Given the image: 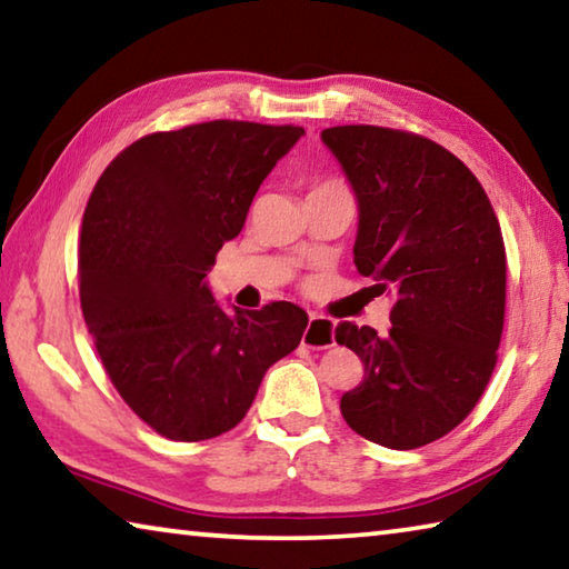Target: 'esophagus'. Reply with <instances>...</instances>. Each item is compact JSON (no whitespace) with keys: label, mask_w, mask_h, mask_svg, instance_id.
Masks as SVG:
<instances>
[{"label":"esophagus","mask_w":569,"mask_h":569,"mask_svg":"<svg viewBox=\"0 0 569 569\" xmlns=\"http://www.w3.org/2000/svg\"><path fill=\"white\" fill-rule=\"evenodd\" d=\"M333 329H336L333 321L311 313L308 316V326L301 341L303 346H308V349H329V346H333Z\"/></svg>","instance_id":"34e87169"}]
</instances>
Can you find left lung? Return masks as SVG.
Returning <instances> with one entry per match:
<instances>
[{"label":"left lung","instance_id":"1","mask_svg":"<svg viewBox=\"0 0 569 569\" xmlns=\"http://www.w3.org/2000/svg\"><path fill=\"white\" fill-rule=\"evenodd\" d=\"M321 140L359 203L353 263L393 296L383 336L336 326V341L363 361L341 413L373 445L417 449L455 429L495 371L502 230L479 180L437 142L373 124L329 128Z\"/></svg>","mask_w":569,"mask_h":569}]
</instances>
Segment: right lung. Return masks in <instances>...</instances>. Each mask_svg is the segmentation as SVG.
Here are the masks:
<instances>
[{"instance_id": "right-lung-1", "label": "right lung", "mask_w": 569, "mask_h": 569, "mask_svg": "<svg viewBox=\"0 0 569 569\" xmlns=\"http://www.w3.org/2000/svg\"><path fill=\"white\" fill-rule=\"evenodd\" d=\"M303 128L216 120L148 134L94 186L80 236V303L124 403L172 441L233 429L271 366L301 343L288 301L228 313L208 286L268 172Z\"/></svg>"}]
</instances>
